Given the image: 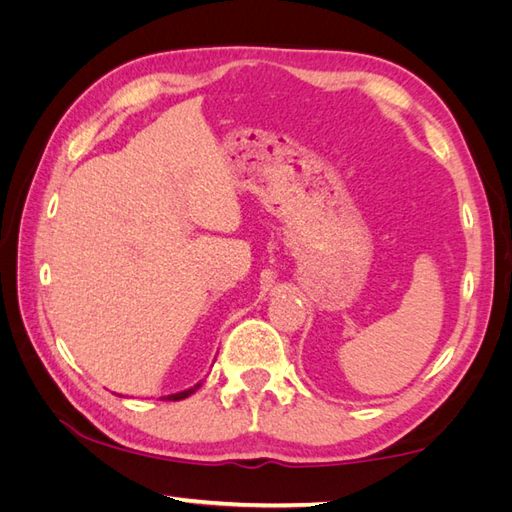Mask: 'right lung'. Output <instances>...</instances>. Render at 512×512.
<instances>
[{
  "label": "right lung",
  "instance_id": "right-lung-1",
  "mask_svg": "<svg viewBox=\"0 0 512 512\" xmlns=\"http://www.w3.org/2000/svg\"><path fill=\"white\" fill-rule=\"evenodd\" d=\"M195 389H200V383L195 385V387H191V389H187V391H180V394H171V396H167L165 400H184V398H189Z\"/></svg>",
  "mask_w": 512,
  "mask_h": 512
}]
</instances>
